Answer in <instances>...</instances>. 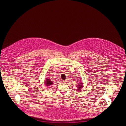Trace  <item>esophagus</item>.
<instances>
[{"instance_id": "obj_1", "label": "esophagus", "mask_w": 126, "mask_h": 126, "mask_svg": "<svg viewBox=\"0 0 126 126\" xmlns=\"http://www.w3.org/2000/svg\"><path fill=\"white\" fill-rule=\"evenodd\" d=\"M61 83L62 84H63V83H65V81L63 80H61Z\"/></svg>"}]
</instances>
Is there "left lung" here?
<instances>
[{"instance_id":"left-lung-1","label":"left lung","mask_w":126,"mask_h":126,"mask_svg":"<svg viewBox=\"0 0 126 126\" xmlns=\"http://www.w3.org/2000/svg\"><path fill=\"white\" fill-rule=\"evenodd\" d=\"M80 82V83H79V85H78V90L77 91H81V89H82L83 88V83H82V82Z\"/></svg>"}]
</instances>
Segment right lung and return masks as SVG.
<instances>
[{"mask_svg": "<svg viewBox=\"0 0 126 126\" xmlns=\"http://www.w3.org/2000/svg\"><path fill=\"white\" fill-rule=\"evenodd\" d=\"M45 84H46V86H51V84H52V81H51L50 79H46V80H45Z\"/></svg>", "mask_w": 126, "mask_h": 126, "instance_id": "right-lung-1", "label": "right lung"}]
</instances>
